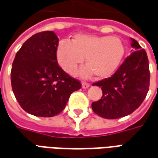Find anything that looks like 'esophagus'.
Returning a JSON list of instances; mask_svg holds the SVG:
<instances>
[{
  "instance_id": "obj_1",
  "label": "esophagus",
  "mask_w": 158,
  "mask_h": 158,
  "mask_svg": "<svg viewBox=\"0 0 158 158\" xmlns=\"http://www.w3.org/2000/svg\"><path fill=\"white\" fill-rule=\"evenodd\" d=\"M89 86H90V84L88 83V82H85V81L81 82V87H82V88H89Z\"/></svg>"
}]
</instances>
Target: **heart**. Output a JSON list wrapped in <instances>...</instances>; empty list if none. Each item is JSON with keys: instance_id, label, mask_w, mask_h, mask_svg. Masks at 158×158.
Listing matches in <instances>:
<instances>
[{"instance_id": "heart-1", "label": "heart", "mask_w": 158, "mask_h": 158, "mask_svg": "<svg viewBox=\"0 0 158 158\" xmlns=\"http://www.w3.org/2000/svg\"><path fill=\"white\" fill-rule=\"evenodd\" d=\"M125 54V46L117 36L76 35L72 41L62 40L56 51L57 59L64 70L73 74L78 65L88 64L80 70L88 77L94 73L98 78H106L116 72Z\"/></svg>"}]
</instances>
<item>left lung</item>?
I'll use <instances>...</instances> for the list:
<instances>
[{
    "label": "left lung",
    "mask_w": 158,
    "mask_h": 158,
    "mask_svg": "<svg viewBox=\"0 0 158 158\" xmlns=\"http://www.w3.org/2000/svg\"><path fill=\"white\" fill-rule=\"evenodd\" d=\"M133 52L109 78L97 81L101 99L92 103L94 112L106 119H117L134 112L144 101L150 85L147 54L137 41L131 38Z\"/></svg>",
    "instance_id": "obj_1"
}]
</instances>
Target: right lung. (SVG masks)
<instances>
[{
  "mask_svg": "<svg viewBox=\"0 0 158 158\" xmlns=\"http://www.w3.org/2000/svg\"><path fill=\"white\" fill-rule=\"evenodd\" d=\"M59 38L53 31L35 34L23 43L13 60L11 83L15 98L26 112L54 117L66 106L81 82L62 70L57 61Z\"/></svg>",
  "mask_w": 158,
  "mask_h": 158,
  "instance_id": "right-lung-1",
  "label": "right lung"
}]
</instances>
